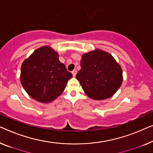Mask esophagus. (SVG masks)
<instances>
[{
	"mask_svg": "<svg viewBox=\"0 0 153 153\" xmlns=\"http://www.w3.org/2000/svg\"><path fill=\"white\" fill-rule=\"evenodd\" d=\"M76 72H77V71H76V70H73V71L72 72V75H73V76H76Z\"/></svg>",
	"mask_w": 153,
	"mask_h": 153,
	"instance_id": "1",
	"label": "esophagus"
}]
</instances>
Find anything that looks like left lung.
Returning <instances> with one entry per match:
<instances>
[{"label":"left lung","instance_id":"1","mask_svg":"<svg viewBox=\"0 0 153 153\" xmlns=\"http://www.w3.org/2000/svg\"><path fill=\"white\" fill-rule=\"evenodd\" d=\"M81 67L76 78L85 94L92 99L110 98L122 84L121 66L105 51L95 50L84 54Z\"/></svg>","mask_w":153,"mask_h":153}]
</instances>
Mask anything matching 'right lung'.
Returning a JSON list of instances; mask_svg holds the SVG:
<instances>
[{"label":"right lung","instance_id":"add662e5","mask_svg":"<svg viewBox=\"0 0 153 153\" xmlns=\"http://www.w3.org/2000/svg\"><path fill=\"white\" fill-rule=\"evenodd\" d=\"M72 74L50 46L34 51L21 65V83L27 94L41 103L56 99L65 90Z\"/></svg>","mask_w":153,"mask_h":153}]
</instances>
